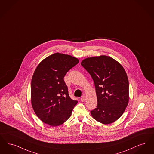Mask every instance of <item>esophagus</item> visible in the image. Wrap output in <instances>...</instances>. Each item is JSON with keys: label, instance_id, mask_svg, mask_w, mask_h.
Listing matches in <instances>:
<instances>
[{"label": "esophagus", "instance_id": "esophagus-1", "mask_svg": "<svg viewBox=\"0 0 154 154\" xmlns=\"http://www.w3.org/2000/svg\"><path fill=\"white\" fill-rule=\"evenodd\" d=\"M80 100H81L82 102H84V101H85V100H86V97H85V95H83V96L81 97Z\"/></svg>", "mask_w": 154, "mask_h": 154}]
</instances>
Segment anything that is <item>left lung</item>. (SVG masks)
I'll list each match as a JSON object with an SVG mask.
<instances>
[{"mask_svg": "<svg viewBox=\"0 0 154 154\" xmlns=\"http://www.w3.org/2000/svg\"><path fill=\"white\" fill-rule=\"evenodd\" d=\"M82 67L94 80L97 97V107L91 111L95 120L109 124L124 113L129 101L127 75L120 64L107 56L85 59Z\"/></svg>", "mask_w": 154, "mask_h": 154, "instance_id": "obj_1", "label": "left lung"}]
</instances>
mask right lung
Returning a JSON list of instances; mask_svg holds the SVG:
<instances>
[{"mask_svg": "<svg viewBox=\"0 0 154 154\" xmlns=\"http://www.w3.org/2000/svg\"><path fill=\"white\" fill-rule=\"evenodd\" d=\"M78 63L73 56L56 53L36 68L31 82V102L35 113L43 122L56 127L70 117L78 101L69 97L64 77Z\"/></svg>", "mask_w": 154, "mask_h": 154, "instance_id": "obj_1", "label": "right lung"}]
</instances>
